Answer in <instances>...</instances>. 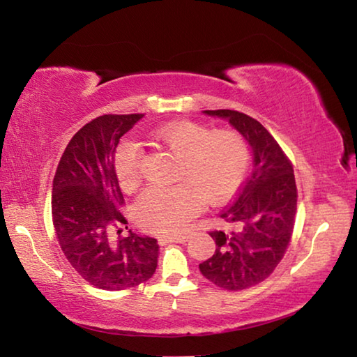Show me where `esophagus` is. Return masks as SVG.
Wrapping results in <instances>:
<instances>
[{
    "label": "esophagus",
    "mask_w": 357,
    "mask_h": 357,
    "mask_svg": "<svg viewBox=\"0 0 357 357\" xmlns=\"http://www.w3.org/2000/svg\"><path fill=\"white\" fill-rule=\"evenodd\" d=\"M189 239H190L189 234H187V236H168L167 238V241H170V243H181V244L187 243Z\"/></svg>",
    "instance_id": "34e87169"
}]
</instances>
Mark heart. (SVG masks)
I'll return each instance as SVG.
<instances>
[{"instance_id": "obj_1", "label": "heart", "mask_w": 357, "mask_h": 357, "mask_svg": "<svg viewBox=\"0 0 357 357\" xmlns=\"http://www.w3.org/2000/svg\"><path fill=\"white\" fill-rule=\"evenodd\" d=\"M154 140L179 154V184L151 187L135 204L137 220L148 231L183 234L204 200L220 202L243 183L249 148L233 130L211 132L192 121H173L151 132ZM142 149L124 140L114 153V172L124 190H134L142 178Z\"/></svg>"}]
</instances>
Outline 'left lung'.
<instances>
[{
    "label": "left lung",
    "mask_w": 357,
    "mask_h": 357,
    "mask_svg": "<svg viewBox=\"0 0 357 357\" xmlns=\"http://www.w3.org/2000/svg\"><path fill=\"white\" fill-rule=\"evenodd\" d=\"M228 121L249 143L253 170L236 200L222 211L227 231H213L214 255L200 264L217 287L238 291L263 282L280 263L294 228L296 181L279 143L257 119L234 110H204Z\"/></svg>",
    "instance_id": "1"
}]
</instances>
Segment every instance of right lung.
<instances>
[{
  "label": "right lung",
  "instance_id": "add662e5",
  "mask_svg": "<svg viewBox=\"0 0 357 357\" xmlns=\"http://www.w3.org/2000/svg\"><path fill=\"white\" fill-rule=\"evenodd\" d=\"M144 114H104L77 132L53 179L52 217L61 250L84 280L107 291L153 277L159 245L129 229L119 236L124 197L114 172L119 138ZM128 228V227H126Z\"/></svg>",
  "mask_w": 357,
  "mask_h": 357
}]
</instances>
